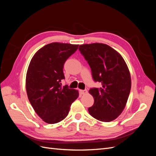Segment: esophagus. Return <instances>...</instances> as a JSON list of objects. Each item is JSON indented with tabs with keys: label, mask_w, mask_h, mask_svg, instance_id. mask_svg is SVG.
Masks as SVG:
<instances>
[{
	"label": "esophagus",
	"mask_w": 156,
	"mask_h": 156,
	"mask_svg": "<svg viewBox=\"0 0 156 156\" xmlns=\"http://www.w3.org/2000/svg\"><path fill=\"white\" fill-rule=\"evenodd\" d=\"M87 90H79V92L80 94H81V95H83V94H85L87 93Z\"/></svg>",
	"instance_id": "esophagus-1"
}]
</instances>
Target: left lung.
<instances>
[{
    "label": "left lung",
    "instance_id": "obj_1",
    "mask_svg": "<svg viewBox=\"0 0 156 156\" xmlns=\"http://www.w3.org/2000/svg\"><path fill=\"white\" fill-rule=\"evenodd\" d=\"M91 68L95 82L102 87L89 90L94 99L88 108L92 117L101 122H111L119 116L128 99L131 80L130 73L122 56L106 44H83L79 47Z\"/></svg>",
    "mask_w": 156,
    "mask_h": 156
}]
</instances>
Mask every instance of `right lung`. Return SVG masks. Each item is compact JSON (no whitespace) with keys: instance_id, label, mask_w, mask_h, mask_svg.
<instances>
[{"instance_id":"add662e5","label":"right lung","mask_w":156,"mask_h":156,"mask_svg":"<svg viewBox=\"0 0 156 156\" xmlns=\"http://www.w3.org/2000/svg\"><path fill=\"white\" fill-rule=\"evenodd\" d=\"M79 45L53 42L33 56L28 68L26 90L34 110L46 123L56 124L68 115L72 103L79 97L76 90L62 87L64 65Z\"/></svg>"}]
</instances>
